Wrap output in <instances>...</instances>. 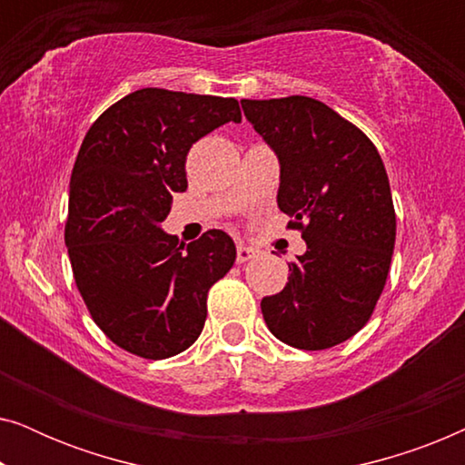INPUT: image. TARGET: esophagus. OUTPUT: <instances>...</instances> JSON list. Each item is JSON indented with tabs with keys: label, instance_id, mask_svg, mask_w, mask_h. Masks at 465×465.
Wrapping results in <instances>:
<instances>
[{
	"label": "esophagus",
	"instance_id": "esophagus-1",
	"mask_svg": "<svg viewBox=\"0 0 465 465\" xmlns=\"http://www.w3.org/2000/svg\"><path fill=\"white\" fill-rule=\"evenodd\" d=\"M253 256H256V250H253V247H250V245H237V262L239 264H243V262H247V260H252Z\"/></svg>",
	"mask_w": 465,
	"mask_h": 465
}]
</instances>
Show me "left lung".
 <instances>
[{
  "label": "left lung",
  "instance_id": "left-lung-1",
  "mask_svg": "<svg viewBox=\"0 0 465 465\" xmlns=\"http://www.w3.org/2000/svg\"><path fill=\"white\" fill-rule=\"evenodd\" d=\"M241 107L279 158L277 205L307 241L285 288L260 302L266 326L296 349L339 345L371 320L390 272L396 212L385 164L358 126L317 99Z\"/></svg>",
  "mask_w": 465,
  "mask_h": 465
}]
</instances>
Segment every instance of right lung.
Here are the masks:
<instances>
[{"instance_id":"right-lung-1","label":"right lung","mask_w":465,"mask_h":465,"mask_svg":"<svg viewBox=\"0 0 465 465\" xmlns=\"http://www.w3.org/2000/svg\"><path fill=\"white\" fill-rule=\"evenodd\" d=\"M241 123L237 99L142 88L88 129L69 182L65 245L74 279L107 339L145 360L199 339L207 292L237 258L224 231L183 247L161 224L188 188L194 142Z\"/></svg>"}]
</instances>
